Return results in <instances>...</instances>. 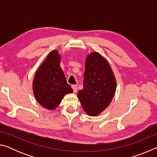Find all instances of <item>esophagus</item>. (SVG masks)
<instances>
[{
	"label": "esophagus",
	"instance_id": "1",
	"mask_svg": "<svg viewBox=\"0 0 157 157\" xmlns=\"http://www.w3.org/2000/svg\"><path fill=\"white\" fill-rule=\"evenodd\" d=\"M72 89H73V92L75 94V93L77 92V89H78L76 85H72Z\"/></svg>",
	"mask_w": 157,
	"mask_h": 157
}]
</instances>
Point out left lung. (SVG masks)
Here are the masks:
<instances>
[{
  "label": "left lung",
  "mask_w": 157,
  "mask_h": 157,
  "mask_svg": "<svg viewBox=\"0 0 157 157\" xmlns=\"http://www.w3.org/2000/svg\"><path fill=\"white\" fill-rule=\"evenodd\" d=\"M83 85L78 93L82 108L89 116L99 115L110 105L116 90L111 66L99 52H92L86 56Z\"/></svg>",
  "instance_id": "obj_1"
}]
</instances>
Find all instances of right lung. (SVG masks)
<instances>
[{"mask_svg":"<svg viewBox=\"0 0 157 157\" xmlns=\"http://www.w3.org/2000/svg\"><path fill=\"white\" fill-rule=\"evenodd\" d=\"M61 55L57 50L48 55L34 73L33 90L36 100L42 107L54 110L64 95L73 92L60 66Z\"/></svg>","mask_w":157,"mask_h":157,"instance_id":"right-lung-1","label":"right lung"}]
</instances>
